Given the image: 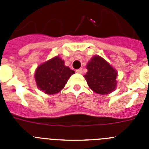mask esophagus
<instances>
[{
	"instance_id": "esophagus-1",
	"label": "esophagus",
	"mask_w": 149,
	"mask_h": 149,
	"mask_svg": "<svg viewBox=\"0 0 149 149\" xmlns=\"http://www.w3.org/2000/svg\"><path fill=\"white\" fill-rule=\"evenodd\" d=\"M77 73H79V74H81V73H83V70H82V69H79V70H77Z\"/></svg>"
}]
</instances>
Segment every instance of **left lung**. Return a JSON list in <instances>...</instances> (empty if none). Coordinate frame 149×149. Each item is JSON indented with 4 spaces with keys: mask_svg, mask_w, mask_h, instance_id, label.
Masks as SVG:
<instances>
[{
    "mask_svg": "<svg viewBox=\"0 0 149 149\" xmlns=\"http://www.w3.org/2000/svg\"><path fill=\"white\" fill-rule=\"evenodd\" d=\"M87 72L84 75L89 87L96 93L109 94L117 87L118 72L100 56H94L86 65Z\"/></svg>",
    "mask_w": 149,
    "mask_h": 149,
    "instance_id": "obj_1",
    "label": "left lung"
}]
</instances>
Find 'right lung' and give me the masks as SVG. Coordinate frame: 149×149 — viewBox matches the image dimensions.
<instances>
[{"instance_id":"1","label":"right lung","mask_w":149,"mask_h":149,"mask_svg":"<svg viewBox=\"0 0 149 149\" xmlns=\"http://www.w3.org/2000/svg\"><path fill=\"white\" fill-rule=\"evenodd\" d=\"M74 73L57 56L38 65L35 72V80L40 91L52 95L60 92Z\"/></svg>"}]
</instances>
